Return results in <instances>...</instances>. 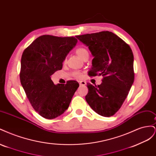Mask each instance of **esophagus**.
Listing matches in <instances>:
<instances>
[{
	"instance_id": "obj_1",
	"label": "esophagus",
	"mask_w": 156,
	"mask_h": 156,
	"mask_svg": "<svg viewBox=\"0 0 156 156\" xmlns=\"http://www.w3.org/2000/svg\"><path fill=\"white\" fill-rule=\"evenodd\" d=\"M86 82L85 81H79V84H80V86H84V85H86Z\"/></svg>"
}]
</instances>
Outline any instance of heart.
I'll use <instances>...</instances> for the list:
<instances>
[{
    "mask_svg": "<svg viewBox=\"0 0 156 156\" xmlns=\"http://www.w3.org/2000/svg\"><path fill=\"white\" fill-rule=\"evenodd\" d=\"M75 52H76L77 55L79 56V57L82 59L84 57V56L88 55V50L85 48H84V47H81V46L78 47V48L76 49V50H75ZM66 62V60H64V62ZM73 74L76 77H81V74L78 72H74Z\"/></svg>",
    "mask_w": 156,
    "mask_h": 156,
    "instance_id": "b5f03b06",
    "label": "heart"
}]
</instances>
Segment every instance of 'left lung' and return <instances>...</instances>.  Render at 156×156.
I'll return each mask as SVG.
<instances>
[{
  "label": "left lung",
  "mask_w": 156,
  "mask_h": 156,
  "mask_svg": "<svg viewBox=\"0 0 156 156\" xmlns=\"http://www.w3.org/2000/svg\"><path fill=\"white\" fill-rule=\"evenodd\" d=\"M94 56L89 75H102V83H87L85 99L98 115L109 117L120 109L134 81L133 54L128 44L109 31L76 36Z\"/></svg>",
  "instance_id": "left-lung-1"
}]
</instances>
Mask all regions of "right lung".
Returning <instances> with one entry per match:
<instances>
[{
	"instance_id": "1",
	"label": "right lung",
	"mask_w": 156,
	"mask_h": 156,
	"mask_svg": "<svg viewBox=\"0 0 156 156\" xmlns=\"http://www.w3.org/2000/svg\"><path fill=\"white\" fill-rule=\"evenodd\" d=\"M77 42L75 37L43 35L23 53L21 85L34 109L46 119L63 114L79 86L75 81L55 85L51 79V75L62 69L66 56Z\"/></svg>"
}]
</instances>
